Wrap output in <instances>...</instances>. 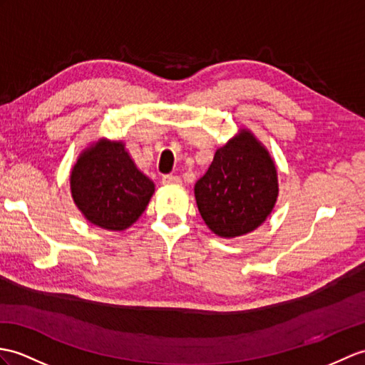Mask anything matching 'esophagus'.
Wrapping results in <instances>:
<instances>
[{"label": "esophagus", "mask_w": 365, "mask_h": 365, "mask_svg": "<svg viewBox=\"0 0 365 365\" xmlns=\"http://www.w3.org/2000/svg\"><path fill=\"white\" fill-rule=\"evenodd\" d=\"M162 182H163V185H180V183H182V179H180L179 175L166 174V175H163Z\"/></svg>", "instance_id": "1"}]
</instances>
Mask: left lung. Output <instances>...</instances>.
Masks as SVG:
<instances>
[{
  "label": "left lung",
  "mask_w": 365,
  "mask_h": 365,
  "mask_svg": "<svg viewBox=\"0 0 365 365\" xmlns=\"http://www.w3.org/2000/svg\"><path fill=\"white\" fill-rule=\"evenodd\" d=\"M194 194L210 230L235 238L253 232L270 215L278 196L277 169L261 143L241 130L216 150Z\"/></svg>",
  "instance_id": "obj_1"
}]
</instances>
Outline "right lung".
<instances>
[{"mask_svg": "<svg viewBox=\"0 0 365 365\" xmlns=\"http://www.w3.org/2000/svg\"><path fill=\"white\" fill-rule=\"evenodd\" d=\"M71 194L91 224L124 230L146 210L154 183L135 166L123 143L103 140L74 165Z\"/></svg>", "mask_w": 365, "mask_h": 365, "instance_id": "1", "label": "right lung"}]
</instances>
